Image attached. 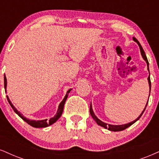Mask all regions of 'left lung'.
<instances>
[{
	"label": "left lung",
	"instance_id": "left-lung-1",
	"mask_svg": "<svg viewBox=\"0 0 159 159\" xmlns=\"http://www.w3.org/2000/svg\"><path fill=\"white\" fill-rule=\"evenodd\" d=\"M133 40H134L136 43H137V44L139 45V48H140L141 54H142L143 59H144V60H145L146 62H147V65H148V71H149V76H148V83H149V87H150V93H149V97H150V89H151V82H150V70H149V62H148V58H147V57L145 55V53H144L142 46H141V44L139 43V41L137 40V39L135 38H133ZM148 100H149V99H148ZM148 102H147V104H146L145 107H144V111H142V113H141V114L139 115V116L138 118L136 119V120L131 121V122H130V123H127V124H125V125H110V124L107 125V123L103 122V121H101L100 119H98L97 117V116L95 115V113H93V108H92L91 103V105H90V113H91V116L93 117V119L96 121V122L97 123V125H99V126L102 127H104V128H105V129H107V130H111V131H115V132H116V131H121V130H124L125 129L127 128V127H130V125H132L133 124H134V123L136 122V121H138L139 119H140V117L142 116V115L143 114V113H144V111H145L147 105H148Z\"/></svg>",
	"mask_w": 159,
	"mask_h": 159
}]
</instances>
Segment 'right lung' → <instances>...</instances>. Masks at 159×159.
Listing matches in <instances>:
<instances>
[{"mask_svg": "<svg viewBox=\"0 0 159 159\" xmlns=\"http://www.w3.org/2000/svg\"><path fill=\"white\" fill-rule=\"evenodd\" d=\"M5 75V74H4ZM7 77H6V76H4V88H5V91L7 92ZM71 91V89L68 90L67 91V93H66V96H65L64 99H62V101L60 103V105H59L58 106V109H57V113L55 115H54V117H52L49 120H47V119H43V120H31V119H27L26 117H25L24 116H23L22 113H20L16 109V107H15L14 105H12V103H11V102L10 101V99H9V98L8 96H7V100L9 102V105H11V107H12V109L14 110V111H15V113H17V115L19 116L20 117L21 119H23V120H24L25 122L28 123L29 125H31V126L34 127H36V128H39V127H46L48 126H49V125H52L54 124V122H56L58 120L59 118H60V116H61L62 112H63V107H64V105H65V102H66V99H67L68 98V93H70V91Z\"/></svg>", "mask_w": 159, "mask_h": 159, "instance_id": "add662e5", "label": "right lung"}]
</instances>
